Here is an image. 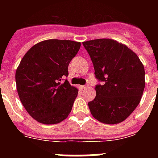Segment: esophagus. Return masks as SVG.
<instances>
[{
	"label": "esophagus",
	"instance_id": "obj_1",
	"mask_svg": "<svg viewBox=\"0 0 158 158\" xmlns=\"http://www.w3.org/2000/svg\"><path fill=\"white\" fill-rule=\"evenodd\" d=\"M80 88L81 89H85V88H87V85H81Z\"/></svg>",
	"mask_w": 158,
	"mask_h": 158
}]
</instances>
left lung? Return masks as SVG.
<instances>
[{
  "instance_id": "obj_1",
  "label": "left lung",
  "mask_w": 158,
  "mask_h": 158,
  "mask_svg": "<svg viewBox=\"0 0 158 158\" xmlns=\"http://www.w3.org/2000/svg\"><path fill=\"white\" fill-rule=\"evenodd\" d=\"M93 62L96 97L89 102L97 120L116 124L125 120L139 105L145 88V69L140 59L126 45L110 39L84 42Z\"/></svg>"
}]
</instances>
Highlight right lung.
Instances as JSON below:
<instances>
[{"label": "right lung", "instance_id": "right-lung-1", "mask_svg": "<svg viewBox=\"0 0 158 158\" xmlns=\"http://www.w3.org/2000/svg\"><path fill=\"white\" fill-rule=\"evenodd\" d=\"M81 43L48 40L27 51L16 72L19 100L29 115L43 124H56L67 118L78 90L64 77Z\"/></svg>", "mask_w": 158, "mask_h": 158}]
</instances>
